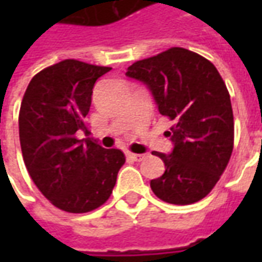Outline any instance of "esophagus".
Listing matches in <instances>:
<instances>
[{
    "label": "esophagus",
    "mask_w": 262,
    "mask_h": 262,
    "mask_svg": "<svg viewBox=\"0 0 262 262\" xmlns=\"http://www.w3.org/2000/svg\"><path fill=\"white\" fill-rule=\"evenodd\" d=\"M127 159L132 160V161H142L144 159V156L143 154H135V153H127Z\"/></svg>",
    "instance_id": "esophagus-1"
}]
</instances>
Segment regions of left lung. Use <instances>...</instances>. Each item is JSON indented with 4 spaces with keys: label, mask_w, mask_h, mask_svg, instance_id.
I'll return each instance as SVG.
<instances>
[{
    "label": "left lung",
    "mask_w": 262,
    "mask_h": 262,
    "mask_svg": "<svg viewBox=\"0 0 262 262\" xmlns=\"http://www.w3.org/2000/svg\"><path fill=\"white\" fill-rule=\"evenodd\" d=\"M126 75L146 84L160 114L174 122L165 132L171 153H153L165 165L150 181L153 192L174 205L201 201L219 181L234 142L230 95L219 71L198 53L171 48L133 63Z\"/></svg>",
    "instance_id": "1"
}]
</instances>
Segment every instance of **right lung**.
Wrapping results in <instances>:
<instances>
[{
    "instance_id": "obj_1",
    "label": "right lung",
    "mask_w": 262,
    "mask_h": 262,
    "mask_svg": "<svg viewBox=\"0 0 262 262\" xmlns=\"http://www.w3.org/2000/svg\"><path fill=\"white\" fill-rule=\"evenodd\" d=\"M111 67L63 60L37 73L19 111V140L29 176L56 208L85 213L108 201L125 154L90 139L92 88Z\"/></svg>"
}]
</instances>
